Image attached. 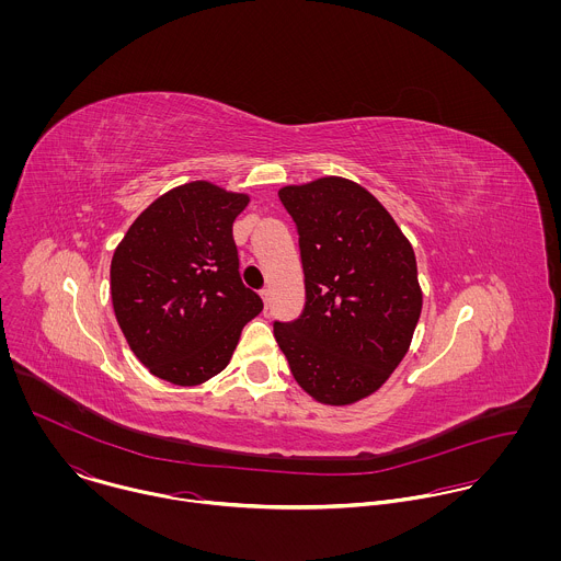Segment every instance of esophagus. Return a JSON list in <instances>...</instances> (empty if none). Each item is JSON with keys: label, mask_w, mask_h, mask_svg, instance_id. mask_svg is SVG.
Returning <instances> with one entry per match:
<instances>
[{"label": "esophagus", "mask_w": 561, "mask_h": 561, "mask_svg": "<svg viewBox=\"0 0 561 561\" xmlns=\"http://www.w3.org/2000/svg\"><path fill=\"white\" fill-rule=\"evenodd\" d=\"M261 298H263V302H265V305L270 302V289H267V287H263V289H261Z\"/></svg>", "instance_id": "34e87169"}]
</instances>
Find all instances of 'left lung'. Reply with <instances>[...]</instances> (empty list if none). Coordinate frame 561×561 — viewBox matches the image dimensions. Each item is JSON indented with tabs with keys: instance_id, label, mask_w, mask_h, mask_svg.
Masks as SVG:
<instances>
[{
	"instance_id": "left-lung-1",
	"label": "left lung",
	"mask_w": 561,
	"mask_h": 561,
	"mask_svg": "<svg viewBox=\"0 0 561 561\" xmlns=\"http://www.w3.org/2000/svg\"><path fill=\"white\" fill-rule=\"evenodd\" d=\"M296 222L307 305L274 336L296 382L320 403L376 393L405 356L423 294L398 222L363 185L321 176L278 190Z\"/></svg>"
}]
</instances>
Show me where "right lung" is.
Here are the masks:
<instances>
[{
    "label": "right lung",
    "instance_id": "obj_1",
    "mask_svg": "<svg viewBox=\"0 0 561 561\" xmlns=\"http://www.w3.org/2000/svg\"><path fill=\"white\" fill-rule=\"evenodd\" d=\"M248 194L209 181L153 201L116 245L110 289L138 360L161 380L196 387L231 360L241 328L263 309L241 283L233 222Z\"/></svg>",
    "mask_w": 561,
    "mask_h": 561
}]
</instances>
